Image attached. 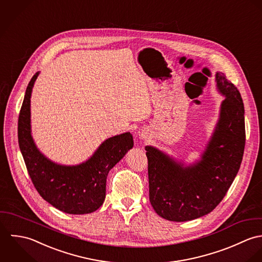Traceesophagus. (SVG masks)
Segmentation results:
<instances>
[{"label": "esophagus", "instance_id": "esophagus-1", "mask_svg": "<svg viewBox=\"0 0 262 262\" xmlns=\"http://www.w3.org/2000/svg\"><path fill=\"white\" fill-rule=\"evenodd\" d=\"M147 137H148V133H147V132L142 133V138H143V139H147Z\"/></svg>", "mask_w": 262, "mask_h": 262}]
</instances>
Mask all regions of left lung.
Returning a JSON list of instances; mask_svg holds the SVG:
<instances>
[{
  "label": "left lung",
  "mask_w": 262,
  "mask_h": 262,
  "mask_svg": "<svg viewBox=\"0 0 262 262\" xmlns=\"http://www.w3.org/2000/svg\"><path fill=\"white\" fill-rule=\"evenodd\" d=\"M219 92L226 98L202 159L184 166L147 146L150 202L160 216L185 222L209 213L233 183L244 153L245 118L240 92L225 76L215 74Z\"/></svg>",
  "instance_id": "1"
}]
</instances>
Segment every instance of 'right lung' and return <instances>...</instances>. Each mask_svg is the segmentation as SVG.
Segmentation results:
<instances>
[{"mask_svg":"<svg viewBox=\"0 0 262 262\" xmlns=\"http://www.w3.org/2000/svg\"><path fill=\"white\" fill-rule=\"evenodd\" d=\"M38 75L27 86L18 119V142L28 174L40 196L55 209L71 214L93 212L104 202L108 172L134 147L133 136L124 133L107 139L79 165L51 161L40 153L31 136L30 98Z\"/></svg>","mask_w":262,"mask_h":262,"instance_id":"obj_1","label":"right lung"}]
</instances>
